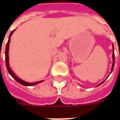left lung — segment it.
Wrapping results in <instances>:
<instances>
[{
  "mask_svg": "<svg viewBox=\"0 0 120 120\" xmlns=\"http://www.w3.org/2000/svg\"><path fill=\"white\" fill-rule=\"evenodd\" d=\"M112 47H113V54H112V57H113V64H112V69H111V72H110V73H111L112 72V71H113V67H114V64H115V55H114V47H113V44L112 45ZM110 73H109V74H110ZM104 81H105V80H104L103 82H101V83L100 84H99L98 86H99V85H100L101 84H102Z\"/></svg>",
  "mask_w": 120,
  "mask_h": 120,
  "instance_id": "obj_1",
  "label": "left lung"
}]
</instances>
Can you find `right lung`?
Masks as SVG:
<instances>
[{
	"mask_svg": "<svg viewBox=\"0 0 120 120\" xmlns=\"http://www.w3.org/2000/svg\"><path fill=\"white\" fill-rule=\"evenodd\" d=\"M15 30H12L11 31V33H10V35H9V37H8V42H7V45H6V49H5V61H6V66H7V70H8V71L9 73V74L11 75L15 80L18 82V83H21V85H25V86H33V85H35L36 84H37V83H41V82H42V81H38V82H35V83H29V82H26L25 81L22 80L21 79H19L18 77L16 76V75L12 72V71L11 70V67L9 66V59H8V49H9V44H10V41H11V35H12V33H14V31Z\"/></svg>",
	"mask_w": 120,
	"mask_h": 120,
	"instance_id": "obj_1",
	"label": "right lung"
}]
</instances>
